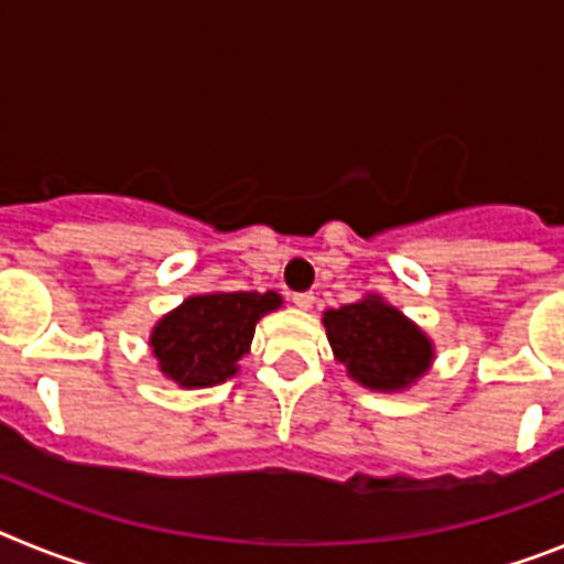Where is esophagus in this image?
Masks as SVG:
<instances>
[{"instance_id": "esophagus-1", "label": "esophagus", "mask_w": 564, "mask_h": 564, "mask_svg": "<svg viewBox=\"0 0 564 564\" xmlns=\"http://www.w3.org/2000/svg\"><path fill=\"white\" fill-rule=\"evenodd\" d=\"M293 305L296 307H302V311H311L313 307V302H316V296H313V293H293Z\"/></svg>"}]
</instances>
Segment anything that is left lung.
Returning a JSON list of instances; mask_svg holds the SVG:
<instances>
[{
  "label": "left lung",
  "instance_id": "8db88e82",
  "mask_svg": "<svg viewBox=\"0 0 564 564\" xmlns=\"http://www.w3.org/2000/svg\"><path fill=\"white\" fill-rule=\"evenodd\" d=\"M322 322L333 356L367 390H406L435 358L426 333L381 296H364L352 305L327 311Z\"/></svg>",
  "mask_w": 564,
  "mask_h": 564
}]
</instances>
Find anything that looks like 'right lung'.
<instances>
[{
	"instance_id": "right-lung-1",
	"label": "right lung",
	"mask_w": 564,
	"mask_h": 564,
	"mask_svg": "<svg viewBox=\"0 0 564 564\" xmlns=\"http://www.w3.org/2000/svg\"><path fill=\"white\" fill-rule=\"evenodd\" d=\"M279 305L282 296L273 291L188 296L149 336L158 367L186 390L228 381L237 376L239 358L251 350L259 318Z\"/></svg>"
}]
</instances>
